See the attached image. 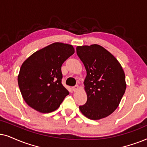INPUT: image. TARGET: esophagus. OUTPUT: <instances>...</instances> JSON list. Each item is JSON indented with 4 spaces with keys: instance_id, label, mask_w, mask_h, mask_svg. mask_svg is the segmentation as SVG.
I'll return each mask as SVG.
<instances>
[{
    "instance_id": "esophagus-1",
    "label": "esophagus",
    "mask_w": 147,
    "mask_h": 147,
    "mask_svg": "<svg viewBox=\"0 0 147 147\" xmlns=\"http://www.w3.org/2000/svg\"><path fill=\"white\" fill-rule=\"evenodd\" d=\"M79 85H75V86H74V87H72V91H73L74 92H75V91H77V90H78V89H79Z\"/></svg>"
}]
</instances>
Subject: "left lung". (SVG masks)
I'll list each match as a JSON object with an SVG mask.
<instances>
[{"mask_svg": "<svg viewBox=\"0 0 147 147\" xmlns=\"http://www.w3.org/2000/svg\"><path fill=\"white\" fill-rule=\"evenodd\" d=\"M76 50L87 70L84 83L87 100L80 110L91 120L105 118L116 110L126 91L124 70L102 46H77Z\"/></svg>", "mask_w": 147, "mask_h": 147, "instance_id": "8db88e82", "label": "left lung"}]
</instances>
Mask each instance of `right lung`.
Listing matches in <instances>:
<instances>
[{
    "instance_id": "1",
    "label": "right lung",
    "mask_w": 147,
    "mask_h": 147,
    "mask_svg": "<svg viewBox=\"0 0 147 147\" xmlns=\"http://www.w3.org/2000/svg\"><path fill=\"white\" fill-rule=\"evenodd\" d=\"M74 53L71 45L56 42L37 51L23 62L18 84L29 106L41 113L60 107L69 94L62 84L61 66Z\"/></svg>"
}]
</instances>
